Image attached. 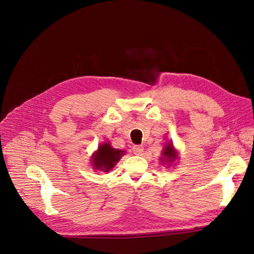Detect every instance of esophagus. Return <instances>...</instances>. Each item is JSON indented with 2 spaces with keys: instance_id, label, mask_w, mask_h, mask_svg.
<instances>
[{
  "instance_id": "1",
  "label": "esophagus",
  "mask_w": 254,
  "mask_h": 254,
  "mask_svg": "<svg viewBox=\"0 0 254 254\" xmlns=\"http://www.w3.org/2000/svg\"><path fill=\"white\" fill-rule=\"evenodd\" d=\"M143 150H144V147L142 145H134L132 147V151H133L134 155H136V156H140L141 153L143 152Z\"/></svg>"
}]
</instances>
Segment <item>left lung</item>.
Masks as SVG:
<instances>
[{
    "mask_svg": "<svg viewBox=\"0 0 254 254\" xmlns=\"http://www.w3.org/2000/svg\"><path fill=\"white\" fill-rule=\"evenodd\" d=\"M160 159L162 162L167 163L168 166H171V164L174 162V161L178 159V152H177V150L175 149L172 142L165 144L162 151V158Z\"/></svg>",
    "mask_w": 254,
    "mask_h": 254,
    "instance_id": "1",
    "label": "left lung"
}]
</instances>
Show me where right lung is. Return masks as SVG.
<instances>
[{
    "label": "right lung",
    "mask_w": 254,
    "mask_h": 254,
    "mask_svg": "<svg viewBox=\"0 0 254 254\" xmlns=\"http://www.w3.org/2000/svg\"><path fill=\"white\" fill-rule=\"evenodd\" d=\"M124 155V150L111 147L110 143H103L98 146V149L92 156V165L94 170L108 173Z\"/></svg>",
    "instance_id": "obj_1"
}]
</instances>
